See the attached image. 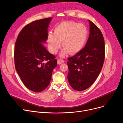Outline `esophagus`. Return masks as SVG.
I'll return each instance as SVG.
<instances>
[{
  "label": "esophagus",
  "mask_w": 123,
  "mask_h": 123,
  "mask_svg": "<svg viewBox=\"0 0 123 123\" xmlns=\"http://www.w3.org/2000/svg\"><path fill=\"white\" fill-rule=\"evenodd\" d=\"M63 62H64V60H62V59H58V60H57V63L58 64H62Z\"/></svg>",
  "instance_id": "34e87169"
}]
</instances>
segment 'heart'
<instances>
[{"label": "heart", "mask_w": 123, "mask_h": 123, "mask_svg": "<svg viewBox=\"0 0 123 123\" xmlns=\"http://www.w3.org/2000/svg\"><path fill=\"white\" fill-rule=\"evenodd\" d=\"M87 36V29L84 25L73 21H65L55 28L54 34H48L47 42L49 52L55 54L61 48L62 42L64 48L60 56L64 57L69 52L74 55L80 52L85 45Z\"/></svg>", "instance_id": "b5f03b06"}]
</instances>
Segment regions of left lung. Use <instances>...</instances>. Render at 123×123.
<instances>
[{
  "label": "left lung",
  "instance_id": "8db88e82",
  "mask_svg": "<svg viewBox=\"0 0 123 123\" xmlns=\"http://www.w3.org/2000/svg\"><path fill=\"white\" fill-rule=\"evenodd\" d=\"M89 22V35L85 47L68 59V79L71 87L77 91L89 88L102 69L105 59L103 35L92 22Z\"/></svg>",
  "mask_w": 123,
  "mask_h": 123
}]
</instances>
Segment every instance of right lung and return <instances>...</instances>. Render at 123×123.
Masks as SVG:
<instances>
[{"instance_id":"1","label":"right lung","mask_w":123,"mask_h":123,"mask_svg":"<svg viewBox=\"0 0 123 123\" xmlns=\"http://www.w3.org/2000/svg\"><path fill=\"white\" fill-rule=\"evenodd\" d=\"M52 19H43L27 24L19 34L15 43L14 60L17 73L26 87L35 92L48 87L52 72L57 66L55 56L43 45Z\"/></svg>"}]
</instances>
